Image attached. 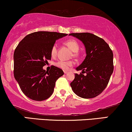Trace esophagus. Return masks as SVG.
<instances>
[{
  "mask_svg": "<svg viewBox=\"0 0 132 132\" xmlns=\"http://www.w3.org/2000/svg\"><path fill=\"white\" fill-rule=\"evenodd\" d=\"M63 72H64V73H65V74H67V73H69V71L64 70V71H63Z\"/></svg>",
  "mask_w": 132,
  "mask_h": 132,
  "instance_id": "esophagus-1",
  "label": "esophagus"
}]
</instances>
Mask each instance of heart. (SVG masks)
Listing matches in <instances>:
<instances>
[{"label":"heart","instance_id":"1","mask_svg":"<svg viewBox=\"0 0 132 132\" xmlns=\"http://www.w3.org/2000/svg\"><path fill=\"white\" fill-rule=\"evenodd\" d=\"M65 45L68 46L70 50L71 51L74 52L73 56H76L77 54L76 52L79 50V45L78 43L75 40L73 39H70V40H67L64 42ZM57 54V46L56 45H53L52 47L51 50V54L52 57H55L56 56ZM74 64V62L72 61H59L56 63V65L57 67H58L60 69L64 70H69L70 67L73 66Z\"/></svg>","mask_w":132,"mask_h":132}]
</instances>
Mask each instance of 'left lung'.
Segmentation results:
<instances>
[{"instance_id":"1","label":"left lung","mask_w":132,"mask_h":132,"mask_svg":"<svg viewBox=\"0 0 132 132\" xmlns=\"http://www.w3.org/2000/svg\"><path fill=\"white\" fill-rule=\"evenodd\" d=\"M72 35L82 42L86 56L76 70H82L75 73L70 83L75 94L83 98L97 97L108 85L113 72V53L105 40L90 33H72ZM86 73V75H84Z\"/></svg>"}]
</instances>
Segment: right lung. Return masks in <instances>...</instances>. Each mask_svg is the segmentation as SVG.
Returning <instances> with one entry per match:
<instances>
[{"instance_id": "obj_1", "label": "right lung", "mask_w": 132, "mask_h": 132, "mask_svg": "<svg viewBox=\"0 0 132 132\" xmlns=\"http://www.w3.org/2000/svg\"><path fill=\"white\" fill-rule=\"evenodd\" d=\"M67 34L39 31L29 34L19 42L14 52V76L25 95L35 101L48 98L55 84L63 75L62 70L51 66L50 71L43 67L51 60V50L59 38Z\"/></svg>"}]
</instances>
